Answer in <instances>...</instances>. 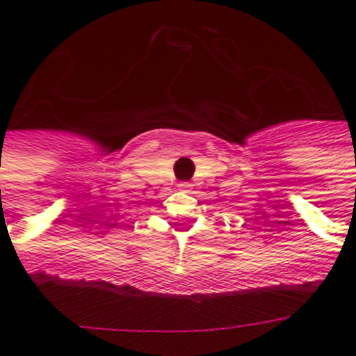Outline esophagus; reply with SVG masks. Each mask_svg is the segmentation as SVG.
Segmentation results:
<instances>
[{
    "instance_id": "34e87169",
    "label": "esophagus",
    "mask_w": 356,
    "mask_h": 356,
    "mask_svg": "<svg viewBox=\"0 0 356 356\" xmlns=\"http://www.w3.org/2000/svg\"><path fill=\"white\" fill-rule=\"evenodd\" d=\"M177 186H179V190H184V192H186V190H188L192 184H190V183H179Z\"/></svg>"
}]
</instances>
